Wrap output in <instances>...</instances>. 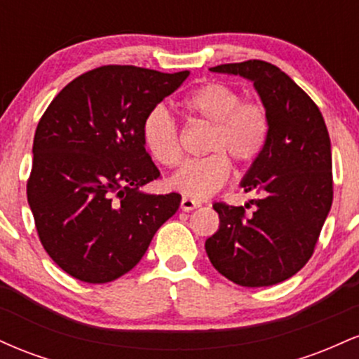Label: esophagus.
Listing matches in <instances>:
<instances>
[{"label": "esophagus", "mask_w": 359, "mask_h": 359, "mask_svg": "<svg viewBox=\"0 0 359 359\" xmlns=\"http://www.w3.org/2000/svg\"><path fill=\"white\" fill-rule=\"evenodd\" d=\"M199 205H201L199 201L191 199V197H182V201H180V209H182V211H185V212L192 211V209L199 208Z\"/></svg>", "instance_id": "esophagus-1"}]
</instances>
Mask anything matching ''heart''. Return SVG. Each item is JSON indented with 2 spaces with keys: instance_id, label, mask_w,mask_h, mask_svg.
<instances>
[{
  "instance_id": "obj_1",
  "label": "heart",
  "mask_w": 359,
  "mask_h": 359,
  "mask_svg": "<svg viewBox=\"0 0 359 359\" xmlns=\"http://www.w3.org/2000/svg\"><path fill=\"white\" fill-rule=\"evenodd\" d=\"M180 106L189 116L211 125L204 140L205 156L185 162L172 185L189 197H208L217 192L231 174V162L248 167L265 150L270 137V118L265 106L243 101L241 93L224 82H205ZM142 137L148 154L162 167L175 168L182 160V145L172 114L155 106L143 119Z\"/></svg>"
}]
</instances>
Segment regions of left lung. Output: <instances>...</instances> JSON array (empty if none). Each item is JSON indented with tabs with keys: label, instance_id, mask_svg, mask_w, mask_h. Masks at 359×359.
<instances>
[{
	"label": "left lung",
	"instance_id": "obj_1",
	"mask_svg": "<svg viewBox=\"0 0 359 359\" xmlns=\"http://www.w3.org/2000/svg\"><path fill=\"white\" fill-rule=\"evenodd\" d=\"M209 71L253 81L270 118L265 150L241 187L259 199L245 208L214 203L219 229L205 240L212 266L241 287L290 278L312 257L332 204L331 140L319 108L277 65L221 64ZM255 205L253 213L245 209Z\"/></svg>",
	"mask_w": 359,
	"mask_h": 359
}]
</instances>
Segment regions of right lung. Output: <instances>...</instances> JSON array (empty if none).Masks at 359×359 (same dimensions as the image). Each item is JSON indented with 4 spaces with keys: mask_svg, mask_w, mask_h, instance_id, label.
<instances>
[{
    "mask_svg": "<svg viewBox=\"0 0 359 359\" xmlns=\"http://www.w3.org/2000/svg\"><path fill=\"white\" fill-rule=\"evenodd\" d=\"M189 71L102 65L69 82L40 118L27 197L40 243L71 277L113 282L133 269L180 194H145L158 179L143 119Z\"/></svg>",
    "mask_w": 359,
    "mask_h": 359,
    "instance_id": "add662e5",
    "label": "right lung"
}]
</instances>
